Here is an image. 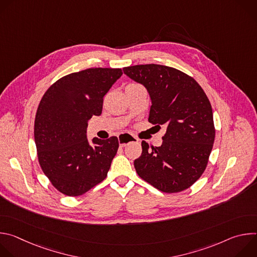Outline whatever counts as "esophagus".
Here are the masks:
<instances>
[{
  "label": "esophagus",
  "instance_id": "obj_1",
  "mask_svg": "<svg viewBox=\"0 0 257 257\" xmlns=\"http://www.w3.org/2000/svg\"><path fill=\"white\" fill-rule=\"evenodd\" d=\"M138 141V139L128 133H123L119 136V143L121 148H125V146L131 142H135Z\"/></svg>",
  "mask_w": 257,
  "mask_h": 257
}]
</instances>
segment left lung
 Returning <instances> with one entry per match:
<instances>
[{
  "mask_svg": "<svg viewBox=\"0 0 257 257\" xmlns=\"http://www.w3.org/2000/svg\"><path fill=\"white\" fill-rule=\"evenodd\" d=\"M124 74L148 90L149 121L164 125L161 146L141 142L134 161L138 176L157 189L176 193L189 188L204 172L214 141L210 102L200 85L175 68L158 65L125 67Z\"/></svg>",
  "mask_w": 257,
  "mask_h": 257,
  "instance_id": "8db88e82",
  "label": "left lung"
}]
</instances>
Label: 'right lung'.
I'll list each match as a JSON object with an SVG mask.
<instances>
[{
    "mask_svg": "<svg viewBox=\"0 0 257 257\" xmlns=\"http://www.w3.org/2000/svg\"><path fill=\"white\" fill-rule=\"evenodd\" d=\"M121 69L71 73L44 94L34 121V141L45 175L60 192L79 196L103 181L119 148L118 138L87 139L88 121L99 116L103 96Z\"/></svg>",
    "mask_w": 257,
    "mask_h": 257,
    "instance_id": "add662e5",
    "label": "right lung"
}]
</instances>
